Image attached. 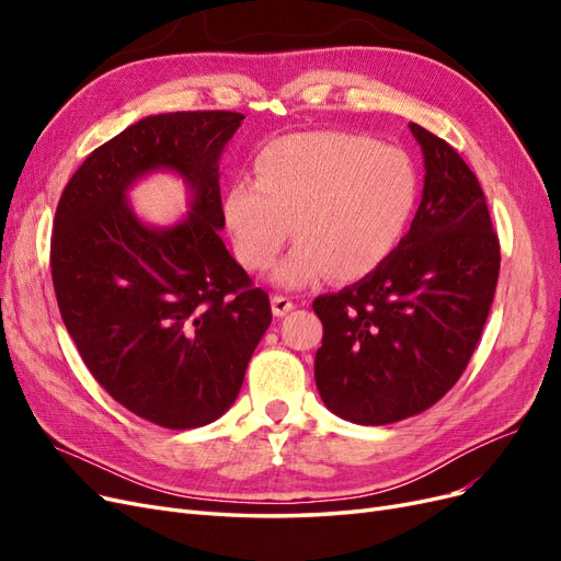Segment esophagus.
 I'll list each match as a JSON object with an SVG mask.
<instances>
[{"mask_svg": "<svg viewBox=\"0 0 561 561\" xmlns=\"http://www.w3.org/2000/svg\"><path fill=\"white\" fill-rule=\"evenodd\" d=\"M293 309H295V301H293V299H287V297H283V295H274V297H271V311H274V316L283 318L285 313H290Z\"/></svg>", "mask_w": 561, "mask_h": 561, "instance_id": "34e87169", "label": "esophagus"}]
</instances>
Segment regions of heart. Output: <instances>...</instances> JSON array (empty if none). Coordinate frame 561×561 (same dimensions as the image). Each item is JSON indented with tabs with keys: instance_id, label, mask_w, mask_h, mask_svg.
Wrapping results in <instances>:
<instances>
[{
	"instance_id": "1",
	"label": "heart",
	"mask_w": 561,
	"mask_h": 561,
	"mask_svg": "<svg viewBox=\"0 0 561 561\" xmlns=\"http://www.w3.org/2000/svg\"><path fill=\"white\" fill-rule=\"evenodd\" d=\"M416 173L400 149L344 130L295 133L254 159V182H233L222 201L236 260L252 274L276 262L285 290L334 276L367 278L393 254L416 206Z\"/></svg>"
}]
</instances>
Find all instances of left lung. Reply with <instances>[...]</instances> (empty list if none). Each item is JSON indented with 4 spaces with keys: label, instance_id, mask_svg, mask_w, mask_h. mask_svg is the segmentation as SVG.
I'll return each mask as SVG.
<instances>
[{
    "label": "left lung",
    "instance_id": "8db88e82",
    "mask_svg": "<svg viewBox=\"0 0 561 561\" xmlns=\"http://www.w3.org/2000/svg\"><path fill=\"white\" fill-rule=\"evenodd\" d=\"M426 180L414 222L367 278L322 295L316 386L328 410L363 426L426 412L463 375L494 301L501 245L482 186L419 124Z\"/></svg>",
    "mask_w": 561,
    "mask_h": 561
}]
</instances>
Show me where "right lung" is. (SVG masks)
<instances>
[{
    "label": "right lung",
    "instance_id": "obj_1",
    "mask_svg": "<svg viewBox=\"0 0 561 561\" xmlns=\"http://www.w3.org/2000/svg\"><path fill=\"white\" fill-rule=\"evenodd\" d=\"M239 112L147 116L91 151L67 182L50 236V278L67 332L107 393L157 426L222 416L271 325V304L219 239V154ZM182 174L193 210L165 230L129 210V184Z\"/></svg>",
    "mask_w": 561,
    "mask_h": 561
}]
</instances>
